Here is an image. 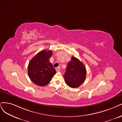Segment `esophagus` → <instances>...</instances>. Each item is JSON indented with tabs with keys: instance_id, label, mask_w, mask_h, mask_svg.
<instances>
[{
	"instance_id": "esophagus-1",
	"label": "esophagus",
	"mask_w": 122,
	"mask_h": 122,
	"mask_svg": "<svg viewBox=\"0 0 122 122\" xmlns=\"http://www.w3.org/2000/svg\"><path fill=\"white\" fill-rule=\"evenodd\" d=\"M60 70V67H59V66L57 67V68H56V71H57V72H58Z\"/></svg>"
}]
</instances>
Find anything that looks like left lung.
I'll return each instance as SVG.
<instances>
[{"instance_id": "left-lung-1", "label": "left lung", "mask_w": 122, "mask_h": 122, "mask_svg": "<svg viewBox=\"0 0 122 122\" xmlns=\"http://www.w3.org/2000/svg\"><path fill=\"white\" fill-rule=\"evenodd\" d=\"M86 68L78 59L72 57L68 62L64 74V79L67 85L72 88L79 87L85 80Z\"/></svg>"}]
</instances>
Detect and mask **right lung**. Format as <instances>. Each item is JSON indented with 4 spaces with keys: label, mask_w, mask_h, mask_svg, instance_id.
Here are the masks:
<instances>
[{
    "label": "right lung",
    "mask_w": 122,
    "mask_h": 122,
    "mask_svg": "<svg viewBox=\"0 0 122 122\" xmlns=\"http://www.w3.org/2000/svg\"><path fill=\"white\" fill-rule=\"evenodd\" d=\"M52 55L51 50H42L31 59L28 67L30 79L40 86L47 85L56 73L50 58Z\"/></svg>",
    "instance_id": "1"
}]
</instances>
